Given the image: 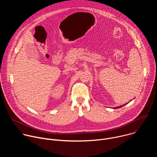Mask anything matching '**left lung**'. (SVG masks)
Masks as SVG:
<instances>
[{"label": "left lung", "instance_id": "8db88e82", "mask_svg": "<svg viewBox=\"0 0 157 157\" xmlns=\"http://www.w3.org/2000/svg\"><path fill=\"white\" fill-rule=\"evenodd\" d=\"M124 105H125V104H124V105H121V106H119V107H116V108H115V107H114V109H118V108H120V107H122V106H124Z\"/></svg>", "mask_w": 157, "mask_h": 157}]
</instances>
